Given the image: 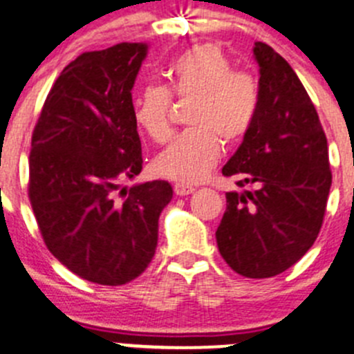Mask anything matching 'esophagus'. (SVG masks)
Wrapping results in <instances>:
<instances>
[{"instance_id": "1", "label": "esophagus", "mask_w": 354, "mask_h": 354, "mask_svg": "<svg viewBox=\"0 0 354 354\" xmlns=\"http://www.w3.org/2000/svg\"><path fill=\"white\" fill-rule=\"evenodd\" d=\"M194 190L196 189L189 183H174V194H176V196H189Z\"/></svg>"}]
</instances>
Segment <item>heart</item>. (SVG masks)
<instances>
[{
	"instance_id": "b5f03b06",
	"label": "heart",
	"mask_w": 354,
	"mask_h": 354,
	"mask_svg": "<svg viewBox=\"0 0 354 354\" xmlns=\"http://www.w3.org/2000/svg\"><path fill=\"white\" fill-rule=\"evenodd\" d=\"M167 88L146 84L133 98V122L151 141L171 138L173 97L190 98L187 123L158 155L155 169L171 180L199 181L213 169L227 145L243 141L259 113V86L252 75L232 70V63L213 44L183 50L165 70Z\"/></svg>"
}]
</instances>
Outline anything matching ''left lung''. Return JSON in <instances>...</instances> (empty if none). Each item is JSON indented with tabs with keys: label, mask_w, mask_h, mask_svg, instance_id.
I'll return each mask as SVG.
<instances>
[{
	"label": "left lung",
	"mask_w": 354,
	"mask_h": 354,
	"mask_svg": "<svg viewBox=\"0 0 354 354\" xmlns=\"http://www.w3.org/2000/svg\"><path fill=\"white\" fill-rule=\"evenodd\" d=\"M259 113L238 151L224 165L241 192L225 194L216 245L225 263L248 279L291 268L314 245L332 187L326 136L295 70L256 42Z\"/></svg>",
	"instance_id": "1"
}]
</instances>
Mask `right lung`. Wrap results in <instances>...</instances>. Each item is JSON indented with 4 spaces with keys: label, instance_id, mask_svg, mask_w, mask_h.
<instances>
[{
    "label": "right lung",
    "instance_id": "obj_1",
    "mask_svg": "<svg viewBox=\"0 0 354 354\" xmlns=\"http://www.w3.org/2000/svg\"><path fill=\"white\" fill-rule=\"evenodd\" d=\"M146 44L82 53L50 88L31 136L28 197L44 243L102 286L141 275L155 256L167 181L120 189L142 169L132 88Z\"/></svg>",
    "mask_w": 354,
    "mask_h": 354
}]
</instances>
